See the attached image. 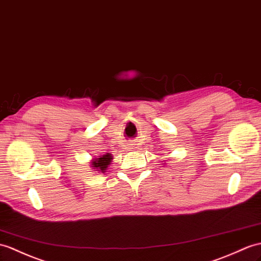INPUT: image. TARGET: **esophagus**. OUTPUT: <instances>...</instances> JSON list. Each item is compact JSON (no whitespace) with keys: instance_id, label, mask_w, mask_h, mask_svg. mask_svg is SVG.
Returning a JSON list of instances; mask_svg holds the SVG:
<instances>
[{"instance_id":"obj_1","label":"esophagus","mask_w":261,"mask_h":261,"mask_svg":"<svg viewBox=\"0 0 261 261\" xmlns=\"http://www.w3.org/2000/svg\"><path fill=\"white\" fill-rule=\"evenodd\" d=\"M129 147H132V145H129ZM130 149H132V148H130Z\"/></svg>"}]
</instances>
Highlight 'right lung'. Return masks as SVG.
Wrapping results in <instances>:
<instances>
[{
	"label": "right lung",
	"instance_id": "add662e5",
	"mask_svg": "<svg viewBox=\"0 0 261 261\" xmlns=\"http://www.w3.org/2000/svg\"><path fill=\"white\" fill-rule=\"evenodd\" d=\"M111 155L107 153L105 155H102L101 158H96L94 161H92V167H94L95 169H99L101 171H105L106 169L108 168V166L110 165L111 162Z\"/></svg>",
	"mask_w": 261,
	"mask_h": 261
}]
</instances>
